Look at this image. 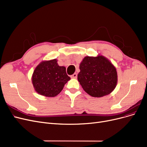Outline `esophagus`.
<instances>
[{
    "instance_id": "34e87169",
    "label": "esophagus",
    "mask_w": 147,
    "mask_h": 147,
    "mask_svg": "<svg viewBox=\"0 0 147 147\" xmlns=\"http://www.w3.org/2000/svg\"><path fill=\"white\" fill-rule=\"evenodd\" d=\"M77 73H75L73 75H71V78H77Z\"/></svg>"
}]
</instances>
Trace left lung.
<instances>
[{
    "label": "left lung",
    "instance_id": "obj_1",
    "mask_svg": "<svg viewBox=\"0 0 147 147\" xmlns=\"http://www.w3.org/2000/svg\"><path fill=\"white\" fill-rule=\"evenodd\" d=\"M80 70L78 80L84 91L92 97L108 95L117 86L116 68L104 56L85 57Z\"/></svg>",
    "mask_w": 147,
    "mask_h": 147
}]
</instances>
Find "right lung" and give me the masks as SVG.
Instances as JSON below:
<instances>
[{"mask_svg":"<svg viewBox=\"0 0 147 147\" xmlns=\"http://www.w3.org/2000/svg\"><path fill=\"white\" fill-rule=\"evenodd\" d=\"M70 80L65 67L59 66L55 59L39 64L34 71L32 82L35 90L38 94L55 97L59 94Z\"/></svg>","mask_w":147,"mask_h":147,"instance_id":"add662e5","label":"right lung"}]
</instances>
